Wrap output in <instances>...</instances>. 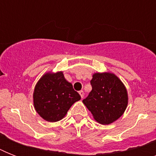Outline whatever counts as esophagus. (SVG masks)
<instances>
[{
    "label": "esophagus",
    "instance_id": "esophagus-1",
    "mask_svg": "<svg viewBox=\"0 0 156 156\" xmlns=\"http://www.w3.org/2000/svg\"><path fill=\"white\" fill-rule=\"evenodd\" d=\"M78 93H79V95H80L81 98L83 99V98L84 97V92H83V90H80V91H79Z\"/></svg>",
    "mask_w": 156,
    "mask_h": 156
}]
</instances>
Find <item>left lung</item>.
I'll return each mask as SVG.
<instances>
[{"label": "left lung", "instance_id": "1", "mask_svg": "<svg viewBox=\"0 0 156 156\" xmlns=\"http://www.w3.org/2000/svg\"><path fill=\"white\" fill-rule=\"evenodd\" d=\"M92 90L83 103L95 121L109 125L121 117L128 105V93L121 79L112 73H95Z\"/></svg>", "mask_w": 156, "mask_h": 156}]
</instances>
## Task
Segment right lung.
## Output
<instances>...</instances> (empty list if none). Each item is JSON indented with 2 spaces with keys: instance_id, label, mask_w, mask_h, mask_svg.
Here are the masks:
<instances>
[{
  "instance_id": "1",
  "label": "right lung",
  "mask_w": 156,
  "mask_h": 156,
  "mask_svg": "<svg viewBox=\"0 0 156 156\" xmlns=\"http://www.w3.org/2000/svg\"><path fill=\"white\" fill-rule=\"evenodd\" d=\"M81 100L63 72H48L37 82L33 93L34 108L44 120L56 122L62 118L70 107Z\"/></svg>"
}]
</instances>
